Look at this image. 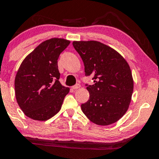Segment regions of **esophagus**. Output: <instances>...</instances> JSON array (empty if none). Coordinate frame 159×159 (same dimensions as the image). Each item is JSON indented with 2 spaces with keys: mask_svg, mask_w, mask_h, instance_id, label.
<instances>
[{
  "mask_svg": "<svg viewBox=\"0 0 159 159\" xmlns=\"http://www.w3.org/2000/svg\"><path fill=\"white\" fill-rule=\"evenodd\" d=\"M80 87H81V85H80L79 84H75L72 87V89H73V90H77V89L80 88Z\"/></svg>",
  "mask_w": 159,
  "mask_h": 159,
  "instance_id": "esophagus-1",
  "label": "esophagus"
}]
</instances>
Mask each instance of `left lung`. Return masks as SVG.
<instances>
[{
  "mask_svg": "<svg viewBox=\"0 0 159 159\" xmlns=\"http://www.w3.org/2000/svg\"><path fill=\"white\" fill-rule=\"evenodd\" d=\"M75 49L84 64L85 75H93L87 85L90 98L81 110L93 123L107 125L125 114L134 89L132 72L116 51L98 41H74Z\"/></svg>",
  "mask_w": 159,
  "mask_h": 159,
  "instance_id": "8db88e82",
  "label": "left lung"
}]
</instances>
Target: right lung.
<instances>
[{"label":"right lung","mask_w":159,"mask_h":159,"mask_svg":"<svg viewBox=\"0 0 159 159\" xmlns=\"http://www.w3.org/2000/svg\"><path fill=\"white\" fill-rule=\"evenodd\" d=\"M69 43L61 38L45 40L20 66L15 78L16 98L28 117L45 121L61 110L69 88L60 83L57 60Z\"/></svg>","instance_id":"right-lung-1"}]
</instances>
